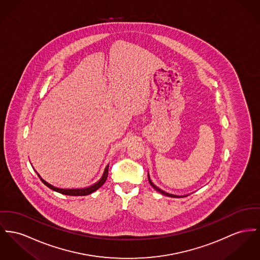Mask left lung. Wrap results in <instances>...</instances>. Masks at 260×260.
<instances>
[{"mask_svg":"<svg viewBox=\"0 0 260 260\" xmlns=\"http://www.w3.org/2000/svg\"><path fill=\"white\" fill-rule=\"evenodd\" d=\"M148 179H149V182H150V184L156 189V191H158L159 193H161V194H164V195H166V196H169V197H174V198H180V197H185V196H187V195H184V196H180V195H175V194H172V193H169V192H166V191L162 190V189H160L159 187H157L156 184L151 180V177H150V175H148Z\"/></svg>","mask_w":260,"mask_h":260,"instance_id":"left-lung-1","label":"left lung"}]
</instances>
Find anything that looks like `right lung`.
Here are the masks:
<instances>
[{
	"label": "right lung",
	"mask_w": 260,
	"mask_h": 260,
	"mask_svg": "<svg viewBox=\"0 0 260 260\" xmlns=\"http://www.w3.org/2000/svg\"><path fill=\"white\" fill-rule=\"evenodd\" d=\"M37 175L39 176L40 180H41L47 187H49V188L52 189V190L57 191V192L62 193V194H65V195H71V196H84V195H88V194H90V193L98 190V189L104 184V182H105V180H106V178H107V176H108V165L106 166V168H105V170H104V174H103V176H102V178H101L98 182L93 183V184L90 185V186L85 187V188H71V189H70V188H59V187L53 186L50 183L46 182L43 178H41V176H40L38 173H37Z\"/></svg>",
	"instance_id": "1"
}]
</instances>
